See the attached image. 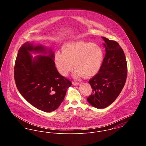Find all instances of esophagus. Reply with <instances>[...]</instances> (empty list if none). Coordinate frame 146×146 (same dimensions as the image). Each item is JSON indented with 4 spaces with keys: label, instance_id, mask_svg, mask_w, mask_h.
Returning a JSON list of instances; mask_svg holds the SVG:
<instances>
[{
    "label": "esophagus",
    "instance_id": "1",
    "mask_svg": "<svg viewBox=\"0 0 146 146\" xmlns=\"http://www.w3.org/2000/svg\"><path fill=\"white\" fill-rule=\"evenodd\" d=\"M73 84L74 85H78L79 84V82H73Z\"/></svg>",
    "mask_w": 146,
    "mask_h": 146
}]
</instances>
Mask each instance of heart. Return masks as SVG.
<instances>
[{
    "instance_id": "b5f03b06",
    "label": "heart",
    "mask_w": 146,
    "mask_h": 146,
    "mask_svg": "<svg viewBox=\"0 0 146 146\" xmlns=\"http://www.w3.org/2000/svg\"><path fill=\"white\" fill-rule=\"evenodd\" d=\"M104 58L103 49L98 45L83 40L72 41L63 45L62 52L55 55V62L58 72L67 76L76 68L74 76L90 78L95 76L102 67Z\"/></svg>"
}]
</instances>
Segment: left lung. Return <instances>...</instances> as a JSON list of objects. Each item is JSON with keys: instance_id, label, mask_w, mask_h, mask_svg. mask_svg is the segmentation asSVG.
I'll use <instances>...</instances> for the list:
<instances>
[{"instance_id": "left-lung-1", "label": "left lung", "mask_w": 146, "mask_h": 146, "mask_svg": "<svg viewBox=\"0 0 146 146\" xmlns=\"http://www.w3.org/2000/svg\"><path fill=\"white\" fill-rule=\"evenodd\" d=\"M106 54L102 67L89 81L92 89L88 102L93 107L102 109L111 104L125 85L127 67L125 54L118 42L102 37Z\"/></svg>"}]
</instances>
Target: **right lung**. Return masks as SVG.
Listing matches in <instances>:
<instances>
[{"mask_svg":"<svg viewBox=\"0 0 146 146\" xmlns=\"http://www.w3.org/2000/svg\"><path fill=\"white\" fill-rule=\"evenodd\" d=\"M46 51L42 45L34 46L28 42L23 44L15 61L14 78L18 90L30 104L50 112L59 107L72 82L58 73L51 50L48 56L39 55L33 59L29 52Z\"/></svg>","mask_w":146,"mask_h":146,"instance_id":"obj_1","label":"right lung"}]
</instances>
